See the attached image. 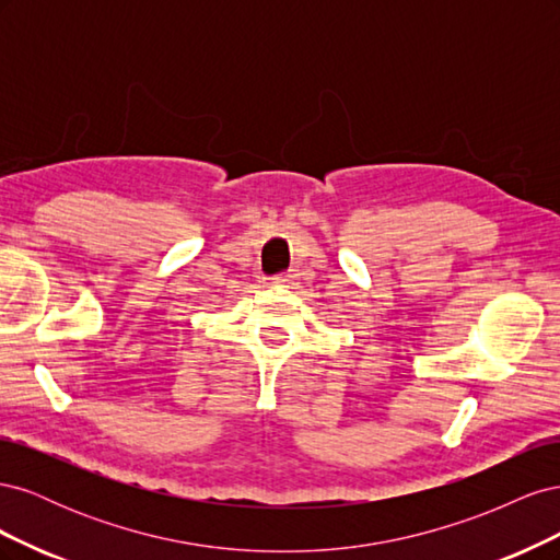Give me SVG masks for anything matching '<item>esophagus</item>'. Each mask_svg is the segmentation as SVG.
<instances>
[{"label":"esophagus","instance_id":"1","mask_svg":"<svg viewBox=\"0 0 560 560\" xmlns=\"http://www.w3.org/2000/svg\"><path fill=\"white\" fill-rule=\"evenodd\" d=\"M273 280H276V282H280V284H284V287H290V290H296L301 276L296 273V270H284V273L276 276Z\"/></svg>","mask_w":560,"mask_h":560}]
</instances>
